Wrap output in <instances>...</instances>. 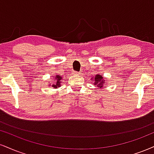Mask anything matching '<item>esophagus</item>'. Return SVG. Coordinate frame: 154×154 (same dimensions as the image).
<instances>
[{"label": "esophagus", "instance_id": "1", "mask_svg": "<svg viewBox=\"0 0 154 154\" xmlns=\"http://www.w3.org/2000/svg\"><path fill=\"white\" fill-rule=\"evenodd\" d=\"M72 73L74 74V75H79V73L78 72H76V71H74L73 72H72Z\"/></svg>", "mask_w": 154, "mask_h": 154}]
</instances>
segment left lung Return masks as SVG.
Here are the masks:
<instances>
[{"instance_id": "1", "label": "left lung", "mask_w": 154, "mask_h": 154, "mask_svg": "<svg viewBox=\"0 0 154 154\" xmlns=\"http://www.w3.org/2000/svg\"><path fill=\"white\" fill-rule=\"evenodd\" d=\"M94 81H95V83H94V85H97V87L100 88H103V85H104V82H103V76L100 75H96L95 76V78L93 79Z\"/></svg>"}]
</instances>
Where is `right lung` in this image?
<instances>
[{
    "instance_id": "obj_1",
    "label": "right lung",
    "mask_w": 154,
    "mask_h": 154,
    "mask_svg": "<svg viewBox=\"0 0 154 154\" xmlns=\"http://www.w3.org/2000/svg\"><path fill=\"white\" fill-rule=\"evenodd\" d=\"M54 82L53 83L52 85H51V87L54 88H58L59 87L61 86V82H62V81H61V79H62V77H60L59 75H56V77H54ZM51 85H49V86H50Z\"/></svg>"
}]
</instances>
